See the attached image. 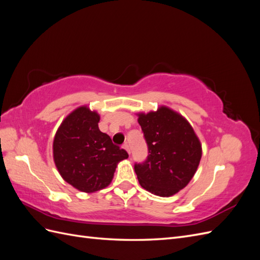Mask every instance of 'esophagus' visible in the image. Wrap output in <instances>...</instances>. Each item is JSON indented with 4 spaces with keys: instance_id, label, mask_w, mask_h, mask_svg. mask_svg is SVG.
<instances>
[{
    "instance_id": "esophagus-1",
    "label": "esophagus",
    "mask_w": 260,
    "mask_h": 260,
    "mask_svg": "<svg viewBox=\"0 0 260 260\" xmlns=\"http://www.w3.org/2000/svg\"><path fill=\"white\" fill-rule=\"evenodd\" d=\"M123 148L125 149V151L128 152V154H130V148H129V145H128V144H124V145H123Z\"/></svg>"
}]
</instances>
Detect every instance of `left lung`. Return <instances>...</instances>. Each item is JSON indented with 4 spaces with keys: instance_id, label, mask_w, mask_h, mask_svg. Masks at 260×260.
<instances>
[{
    "instance_id": "1",
    "label": "left lung",
    "mask_w": 260,
    "mask_h": 260,
    "mask_svg": "<svg viewBox=\"0 0 260 260\" xmlns=\"http://www.w3.org/2000/svg\"><path fill=\"white\" fill-rule=\"evenodd\" d=\"M138 117L148 146L147 159L135 165L138 180L146 191L169 198L184 188L198 170L200 139L190 122L167 106Z\"/></svg>"
}]
</instances>
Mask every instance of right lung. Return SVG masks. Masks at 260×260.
<instances>
[{
  "instance_id": "right-lung-1",
  "label": "right lung",
  "mask_w": 260,
  "mask_h": 260,
  "mask_svg": "<svg viewBox=\"0 0 260 260\" xmlns=\"http://www.w3.org/2000/svg\"><path fill=\"white\" fill-rule=\"evenodd\" d=\"M100 115L80 106L61 121L53 141L59 175L77 190L93 193L111 184L117 165L129 155L99 129Z\"/></svg>"
}]
</instances>
